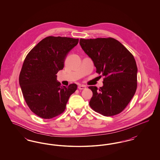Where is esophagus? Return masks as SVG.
Instances as JSON below:
<instances>
[{"label":"esophagus","instance_id":"34e87169","mask_svg":"<svg viewBox=\"0 0 160 160\" xmlns=\"http://www.w3.org/2000/svg\"><path fill=\"white\" fill-rule=\"evenodd\" d=\"M78 88L80 90H82V89H85L86 88V86L85 85H79L78 86Z\"/></svg>","mask_w":160,"mask_h":160}]
</instances>
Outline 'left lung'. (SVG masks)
Masks as SVG:
<instances>
[{"mask_svg": "<svg viewBox=\"0 0 160 160\" xmlns=\"http://www.w3.org/2000/svg\"><path fill=\"white\" fill-rule=\"evenodd\" d=\"M80 45L93 61L96 72L105 77L99 89L89 87L93 93L90 106L106 116L120 113L137 89V67L134 56L114 38L80 39Z\"/></svg>", "mask_w": 160, "mask_h": 160, "instance_id": "obj_1", "label": "left lung"}]
</instances>
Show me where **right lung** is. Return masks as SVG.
Here are the masks:
<instances>
[{
    "mask_svg": "<svg viewBox=\"0 0 160 160\" xmlns=\"http://www.w3.org/2000/svg\"><path fill=\"white\" fill-rule=\"evenodd\" d=\"M78 39L48 37L28 54L19 76L24 98L31 111L43 119H52L63 113L76 84L61 86L56 74L63 68L69 52Z\"/></svg>",
    "mask_w": 160,
    "mask_h": 160,
    "instance_id": "add662e5",
    "label": "right lung"
}]
</instances>
